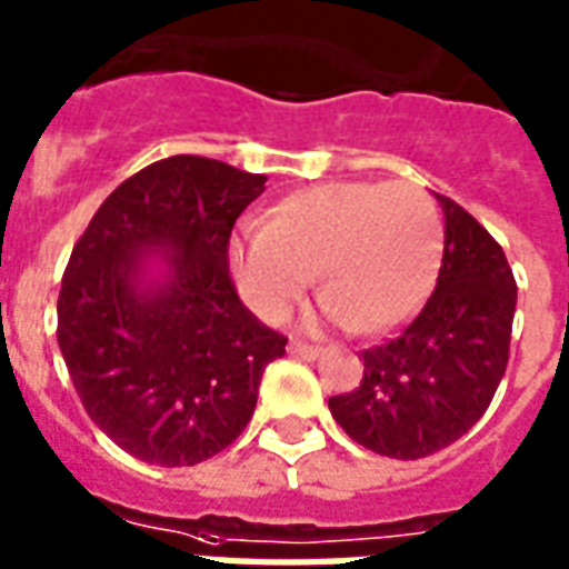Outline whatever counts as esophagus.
I'll list each match as a JSON object with an SVG mask.
<instances>
[{
	"label": "esophagus",
	"mask_w": 569,
	"mask_h": 569,
	"mask_svg": "<svg viewBox=\"0 0 569 569\" xmlns=\"http://www.w3.org/2000/svg\"><path fill=\"white\" fill-rule=\"evenodd\" d=\"M289 352L298 355V358H310V361H313V358H319V349H316V346H310V342H301V340L289 342Z\"/></svg>",
	"instance_id": "34e87169"
}]
</instances>
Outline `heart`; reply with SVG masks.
<instances>
[{"mask_svg": "<svg viewBox=\"0 0 569 569\" xmlns=\"http://www.w3.org/2000/svg\"><path fill=\"white\" fill-rule=\"evenodd\" d=\"M441 244L439 206L415 181H328L271 206L266 232L232 241L229 266L266 322H283L319 274L322 319L381 333L418 310Z\"/></svg>", "mask_w": 569, "mask_h": 569, "instance_id": "heart-1", "label": "heart"}]
</instances>
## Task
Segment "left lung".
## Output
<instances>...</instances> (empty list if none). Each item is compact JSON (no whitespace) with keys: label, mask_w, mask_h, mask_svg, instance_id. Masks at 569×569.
<instances>
[{"label":"left lung","mask_w":569,"mask_h":569,"mask_svg":"<svg viewBox=\"0 0 569 569\" xmlns=\"http://www.w3.org/2000/svg\"><path fill=\"white\" fill-rule=\"evenodd\" d=\"M436 289L397 337L363 349V379L328 400L333 420L372 453L420 459L483 418L510 358L516 280L496 238L453 199Z\"/></svg>","instance_id":"1"}]
</instances>
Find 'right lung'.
<instances>
[{
    "label": "right lung",
    "mask_w": 569,
    "mask_h": 569,
    "mask_svg": "<svg viewBox=\"0 0 569 569\" xmlns=\"http://www.w3.org/2000/svg\"><path fill=\"white\" fill-rule=\"evenodd\" d=\"M266 176L176 154L121 181L73 244L59 292V349L89 418L130 457L197 466L244 432L286 337L247 310L229 236ZM149 249L170 277L139 286Z\"/></svg>",
    "instance_id": "obj_1"
}]
</instances>
